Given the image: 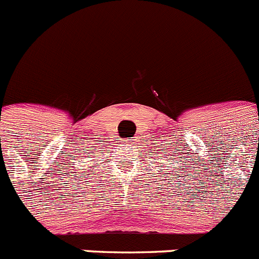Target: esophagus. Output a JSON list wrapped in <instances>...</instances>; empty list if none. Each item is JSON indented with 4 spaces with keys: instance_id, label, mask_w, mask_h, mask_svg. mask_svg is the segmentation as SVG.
Instances as JSON below:
<instances>
[{
    "instance_id": "obj_1",
    "label": "esophagus",
    "mask_w": 259,
    "mask_h": 259,
    "mask_svg": "<svg viewBox=\"0 0 259 259\" xmlns=\"http://www.w3.org/2000/svg\"><path fill=\"white\" fill-rule=\"evenodd\" d=\"M125 143H127V144H129L130 147H133V144H134V139H127Z\"/></svg>"
}]
</instances>
